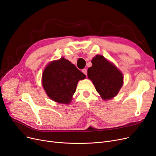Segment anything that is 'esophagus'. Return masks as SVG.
Wrapping results in <instances>:
<instances>
[{
	"instance_id": "34e87169",
	"label": "esophagus",
	"mask_w": 156,
	"mask_h": 156,
	"mask_svg": "<svg viewBox=\"0 0 156 156\" xmlns=\"http://www.w3.org/2000/svg\"><path fill=\"white\" fill-rule=\"evenodd\" d=\"M82 73H83V74H85L86 76H87V69H83V70H82Z\"/></svg>"
}]
</instances>
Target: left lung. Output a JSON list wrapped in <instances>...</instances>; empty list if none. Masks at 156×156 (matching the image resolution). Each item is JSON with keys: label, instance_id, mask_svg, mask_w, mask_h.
<instances>
[{"label": "left lung", "instance_id": "obj_1", "mask_svg": "<svg viewBox=\"0 0 156 156\" xmlns=\"http://www.w3.org/2000/svg\"><path fill=\"white\" fill-rule=\"evenodd\" d=\"M87 70L88 78L93 82L96 91L104 100L116 96L123 83V76L116 66L102 55H96Z\"/></svg>", "mask_w": 156, "mask_h": 156}]
</instances>
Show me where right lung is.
Instances as JSON below:
<instances>
[{
  "instance_id": "add662e5",
  "label": "right lung",
  "mask_w": 156,
  "mask_h": 156,
  "mask_svg": "<svg viewBox=\"0 0 156 156\" xmlns=\"http://www.w3.org/2000/svg\"><path fill=\"white\" fill-rule=\"evenodd\" d=\"M85 75L74 64L62 57L50 62L42 74L43 87L49 98L56 102L69 104L73 99L79 80Z\"/></svg>"
}]
</instances>
